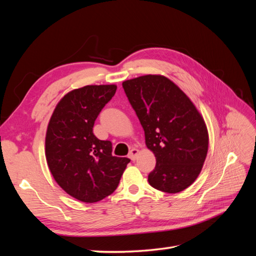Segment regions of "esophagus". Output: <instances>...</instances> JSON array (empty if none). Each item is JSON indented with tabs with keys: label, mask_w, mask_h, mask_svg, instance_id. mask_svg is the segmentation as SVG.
Segmentation results:
<instances>
[{
	"label": "esophagus",
	"mask_w": 256,
	"mask_h": 256,
	"mask_svg": "<svg viewBox=\"0 0 256 256\" xmlns=\"http://www.w3.org/2000/svg\"><path fill=\"white\" fill-rule=\"evenodd\" d=\"M138 150L132 148V150H131L129 152L128 157H129L131 160H136V157H138Z\"/></svg>",
	"instance_id": "34e87169"
}]
</instances>
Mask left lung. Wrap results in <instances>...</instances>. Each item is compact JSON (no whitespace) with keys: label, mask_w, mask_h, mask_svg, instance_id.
<instances>
[{"label":"left lung","mask_w":256,"mask_h":256,"mask_svg":"<svg viewBox=\"0 0 256 256\" xmlns=\"http://www.w3.org/2000/svg\"><path fill=\"white\" fill-rule=\"evenodd\" d=\"M131 106L156 157L148 175L154 189L177 193L194 182L208 150V131L189 97L171 80L146 74L122 82Z\"/></svg>","instance_id":"8db88e82"}]
</instances>
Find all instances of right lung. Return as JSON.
I'll use <instances>...</instances> for the list:
<instances>
[{"mask_svg": "<svg viewBox=\"0 0 256 256\" xmlns=\"http://www.w3.org/2000/svg\"><path fill=\"white\" fill-rule=\"evenodd\" d=\"M116 85H86L69 92L56 106L46 134V159L54 180L69 196L95 203L110 196L130 162L112 156V143L92 132Z\"/></svg>", "mask_w": 256, "mask_h": 256, "instance_id": "obj_1", "label": "right lung"}]
</instances>
